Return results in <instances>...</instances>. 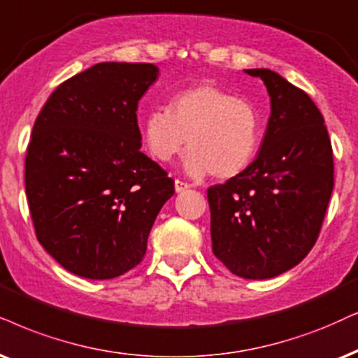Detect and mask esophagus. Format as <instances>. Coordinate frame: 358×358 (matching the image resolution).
<instances>
[{"label": "esophagus", "mask_w": 358, "mask_h": 358, "mask_svg": "<svg viewBox=\"0 0 358 358\" xmlns=\"http://www.w3.org/2000/svg\"><path fill=\"white\" fill-rule=\"evenodd\" d=\"M189 185L185 183V182H180V180H175V192L176 193H182L185 189H188Z\"/></svg>", "instance_id": "34e87169"}]
</instances>
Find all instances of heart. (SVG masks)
Instances as JSON below:
<instances>
[{
  "mask_svg": "<svg viewBox=\"0 0 358 358\" xmlns=\"http://www.w3.org/2000/svg\"><path fill=\"white\" fill-rule=\"evenodd\" d=\"M145 147L162 164L189 152L183 169L200 178L211 173L231 178L251 164L259 143V117L250 102L213 84H198L170 99L169 110L157 108L142 124Z\"/></svg>",
  "mask_w": 358,
  "mask_h": 358,
  "instance_id": "obj_1",
  "label": "heart"
}]
</instances>
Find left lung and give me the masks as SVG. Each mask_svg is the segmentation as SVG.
<instances>
[{"mask_svg":"<svg viewBox=\"0 0 358 358\" xmlns=\"http://www.w3.org/2000/svg\"><path fill=\"white\" fill-rule=\"evenodd\" d=\"M268 89L271 115L256 160L208 189L213 252L233 274L271 279L319 236L334 189L324 117L304 90L269 69H244Z\"/></svg>","mask_w":358,"mask_h":358,"instance_id":"1","label":"left lung"}]
</instances>
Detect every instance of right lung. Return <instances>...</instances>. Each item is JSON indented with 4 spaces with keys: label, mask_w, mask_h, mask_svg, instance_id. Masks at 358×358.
<instances>
[{
    "label": "right lung",
    "mask_w": 358,
    "mask_h": 358,
    "mask_svg": "<svg viewBox=\"0 0 358 358\" xmlns=\"http://www.w3.org/2000/svg\"><path fill=\"white\" fill-rule=\"evenodd\" d=\"M153 64L101 62L51 94L26 153L36 236L69 273L112 279L143 259L173 180L140 152L138 101Z\"/></svg>",
    "instance_id": "1"
}]
</instances>
